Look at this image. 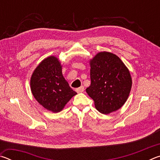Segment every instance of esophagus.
<instances>
[{
    "instance_id": "esophagus-1",
    "label": "esophagus",
    "mask_w": 160,
    "mask_h": 160,
    "mask_svg": "<svg viewBox=\"0 0 160 160\" xmlns=\"http://www.w3.org/2000/svg\"><path fill=\"white\" fill-rule=\"evenodd\" d=\"M75 90H76V92H77L78 93L82 92H84V90H85V88H84L83 86H81V87H80V88H77Z\"/></svg>"
}]
</instances>
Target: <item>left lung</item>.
<instances>
[{"label": "left lung", "mask_w": 160, "mask_h": 160, "mask_svg": "<svg viewBox=\"0 0 160 160\" xmlns=\"http://www.w3.org/2000/svg\"><path fill=\"white\" fill-rule=\"evenodd\" d=\"M90 64L91 85L86 92L94 100L96 109L104 114L119 109L131 90L128 69L117 56L107 51L97 53Z\"/></svg>", "instance_id": "1"}]
</instances>
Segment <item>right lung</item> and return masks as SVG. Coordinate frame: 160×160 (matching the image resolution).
<instances>
[{"label": "right lung", "mask_w": 160, "mask_h": 160, "mask_svg": "<svg viewBox=\"0 0 160 160\" xmlns=\"http://www.w3.org/2000/svg\"><path fill=\"white\" fill-rule=\"evenodd\" d=\"M32 93L42 106L53 113L61 112L77 94L62 74V66L55 56L43 60L34 70L30 80Z\"/></svg>", "instance_id": "right-lung-1"}]
</instances>
